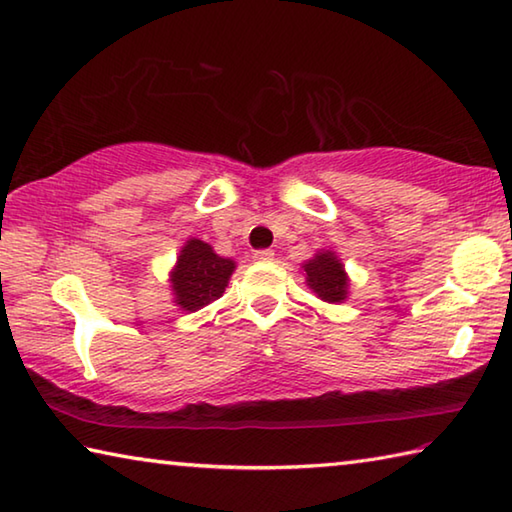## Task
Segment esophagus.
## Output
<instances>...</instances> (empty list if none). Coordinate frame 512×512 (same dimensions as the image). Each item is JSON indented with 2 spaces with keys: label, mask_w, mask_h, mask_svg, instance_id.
Listing matches in <instances>:
<instances>
[{
  "label": "esophagus",
  "mask_w": 512,
  "mask_h": 512,
  "mask_svg": "<svg viewBox=\"0 0 512 512\" xmlns=\"http://www.w3.org/2000/svg\"><path fill=\"white\" fill-rule=\"evenodd\" d=\"M275 257V253L271 248H264V250H255V259L257 262H271V259Z\"/></svg>",
  "instance_id": "esophagus-1"
}]
</instances>
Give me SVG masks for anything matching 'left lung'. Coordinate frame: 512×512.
<instances>
[{
  "label": "left lung",
  "instance_id": "8db88e82",
  "mask_svg": "<svg viewBox=\"0 0 512 512\" xmlns=\"http://www.w3.org/2000/svg\"><path fill=\"white\" fill-rule=\"evenodd\" d=\"M307 273V287L325 302H343L348 298L350 280L345 275L341 259L332 250L316 253L302 266Z\"/></svg>",
  "mask_w": 512,
  "mask_h": 512
}]
</instances>
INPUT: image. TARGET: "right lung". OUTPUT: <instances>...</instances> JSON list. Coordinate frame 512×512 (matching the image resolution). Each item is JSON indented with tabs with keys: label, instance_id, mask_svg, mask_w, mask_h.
Wrapping results in <instances>:
<instances>
[{
	"label": "right lung",
	"instance_id": "add662e5",
	"mask_svg": "<svg viewBox=\"0 0 512 512\" xmlns=\"http://www.w3.org/2000/svg\"><path fill=\"white\" fill-rule=\"evenodd\" d=\"M235 262L228 257H219L210 244L201 239H189L178 255L176 268L171 271L173 302L183 311H198L219 300Z\"/></svg>",
	"mask_w": 512,
	"mask_h": 512
}]
</instances>
